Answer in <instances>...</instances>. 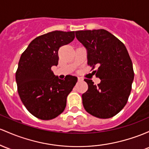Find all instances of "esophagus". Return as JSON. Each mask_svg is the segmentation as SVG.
Wrapping results in <instances>:
<instances>
[{
    "instance_id": "34e87169",
    "label": "esophagus",
    "mask_w": 149,
    "mask_h": 149,
    "mask_svg": "<svg viewBox=\"0 0 149 149\" xmlns=\"http://www.w3.org/2000/svg\"><path fill=\"white\" fill-rule=\"evenodd\" d=\"M83 78H81V77H78V82H81V81H83Z\"/></svg>"
}]
</instances>
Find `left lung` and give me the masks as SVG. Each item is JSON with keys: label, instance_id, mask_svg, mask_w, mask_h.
Listing matches in <instances>:
<instances>
[{"label": "left lung", "instance_id": "1", "mask_svg": "<svg viewBox=\"0 0 149 149\" xmlns=\"http://www.w3.org/2000/svg\"><path fill=\"white\" fill-rule=\"evenodd\" d=\"M76 37L86 48L88 64L97 66L95 76L100 79L94 85L84 79L88 89L82 95L85 109L94 117L108 119L114 117L127 104L132 90L134 73L125 45L105 29L80 30Z\"/></svg>", "mask_w": 149, "mask_h": 149}]
</instances>
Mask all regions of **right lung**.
<instances>
[{
	"label": "right lung",
	"instance_id": "right-lung-1",
	"mask_svg": "<svg viewBox=\"0 0 149 149\" xmlns=\"http://www.w3.org/2000/svg\"><path fill=\"white\" fill-rule=\"evenodd\" d=\"M74 38L73 31H53L36 37L21 55L15 73L17 92L24 107L37 118L52 120L66 107L77 78L69 75L61 80L51 68L58 65L60 47Z\"/></svg>",
	"mask_w": 149,
	"mask_h": 149
}]
</instances>
